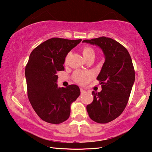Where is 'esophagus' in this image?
<instances>
[{
  "label": "esophagus",
  "instance_id": "esophagus-1",
  "mask_svg": "<svg viewBox=\"0 0 152 152\" xmlns=\"http://www.w3.org/2000/svg\"><path fill=\"white\" fill-rule=\"evenodd\" d=\"M80 91H81V94H84L85 93H86V90L83 89V88H80Z\"/></svg>",
  "mask_w": 152,
  "mask_h": 152
}]
</instances>
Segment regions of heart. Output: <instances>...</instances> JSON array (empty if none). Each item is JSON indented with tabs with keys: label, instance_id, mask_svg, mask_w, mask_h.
I'll list each match as a JSON object with an SVG mask.
<instances>
[{
	"label": "heart",
	"instance_id": "heart-1",
	"mask_svg": "<svg viewBox=\"0 0 152 152\" xmlns=\"http://www.w3.org/2000/svg\"><path fill=\"white\" fill-rule=\"evenodd\" d=\"M82 54L83 55L85 59H87L91 57H95V51L93 48L89 46H85L81 49ZM68 58V56L65 57V63ZM73 79L77 83L81 85H85L88 83L91 79L94 77V74L89 71H76L73 73Z\"/></svg>",
	"mask_w": 152,
	"mask_h": 152
}]
</instances>
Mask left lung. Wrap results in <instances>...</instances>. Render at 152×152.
<instances>
[{
    "label": "left lung",
    "instance_id": "obj_1",
    "mask_svg": "<svg viewBox=\"0 0 152 152\" xmlns=\"http://www.w3.org/2000/svg\"><path fill=\"white\" fill-rule=\"evenodd\" d=\"M99 46L105 61L97 79L100 92H92L94 101L87 105L89 118L99 124H107L121 115L128 102L135 81V71L129 52L118 41L105 37L84 40Z\"/></svg>",
    "mask_w": 152,
    "mask_h": 152
}]
</instances>
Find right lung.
I'll use <instances>...</instances> for the list:
<instances>
[{
    "mask_svg": "<svg viewBox=\"0 0 152 152\" xmlns=\"http://www.w3.org/2000/svg\"><path fill=\"white\" fill-rule=\"evenodd\" d=\"M81 39L51 38L34 49L25 67L29 102L38 116L49 124L63 123L69 118L71 105L80 95L76 85L58 87L57 73L65 70L66 55Z\"/></svg>",
    "mask_w": 152,
    "mask_h": 152,
    "instance_id": "1",
    "label": "right lung"
}]
</instances>
